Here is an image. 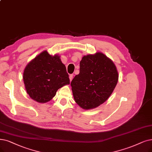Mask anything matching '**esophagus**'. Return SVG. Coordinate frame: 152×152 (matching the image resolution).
<instances>
[{"label":"esophagus","instance_id":"obj_1","mask_svg":"<svg viewBox=\"0 0 152 152\" xmlns=\"http://www.w3.org/2000/svg\"><path fill=\"white\" fill-rule=\"evenodd\" d=\"M73 77H74V75H73V74H70L69 75V78H70V81H72V80L73 79Z\"/></svg>","mask_w":152,"mask_h":152}]
</instances>
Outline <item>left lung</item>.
<instances>
[{
	"instance_id": "left-lung-1",
	"label": "left lung",
	"mask_w": 152,
	"mask_h": 152,
	"mask_svg": "<svg viewBox=\"0 0 152 152\" xmlns=\"http://www.w3.org/2000/svg\"><path fill=\"white\" fill-rule=\"evenodd\" d=\"M118 79L116 66L104 53L83 57L79 74L70 84L75 102L86 110L99 106L111 95Z\"/></svg>"
}]
</instances>
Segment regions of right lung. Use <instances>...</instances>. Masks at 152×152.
Instances as JSON below:
<instances>
[{
  "label": "right lung",
  "mask_w": 152,
  "mask_h": 152,
  "mask_svg": "<svg viewBox=\"0 0 152 152\" xmlns=\"http://www.w3.org/2000/svg\"><path fill=\"white\" fill-rule=\"evenodd\" d=\"M23 79L30 98L40 103L50 101L58 89L70 83L69 74L60 57L52 56L47 51L28 64Z\"/></svg>",
  "instance_id": "obj_1"
}]
</instances>
